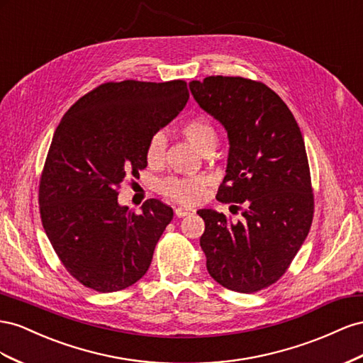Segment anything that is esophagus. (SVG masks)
I'll use <instances>...</instances> for the list:
<instances>
[{
	"instance_id": "34e87169",
	"label": "esophagus",
	"mask_w": 363,
	"mask_h": 363,
	"mask_svg": "<svg viewBox=\"0 0 363 363\" xmlns=\"http://www.w3.org/2000/svg\"><path fill=\"white\" fill-rule=\"evenodd\" d=\"M191 213H194V210L191 208V206H178V208L174 210L176 217H185V216H189Z\"/></svg>"
}]
</instances>
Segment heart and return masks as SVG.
<instances>
[{"label":"heart","instance_id":"heart-1","mask_svg":"<svg viewBox=\"0 0 363 363\" xmlns=\"http://www.w3.org/2000/svg\"><path fill=\"white\" fill-rule=\"evenodd\" d=\"M182 135L187 138L191 146L203 153L208 149H214L217 144V130L213 123L203 117H193L184 123ZM165 138L161 133H155L147 144L146 158L149 164H160L164 158ZM206 178L203 176H191V178H170L164 181L161 190L164 194L170 196L172 199L182 203H193L199 201L203 194Z\"/></svg>","mask_w":363,"mask_h":363}]
</instances>
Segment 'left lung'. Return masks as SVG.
Listing matches in <instances>:
<instances>
[{
	"label": "left lung",
	"mask_w": 363,
	"mask_h": 363,
	"mask_svg": "<svg viewBox=\"0 0 363 363\" xmlns=\"http://www.w3.org/2000/svg\"><path fill=\"white\" fill-rule=\"evenodd\" d=\"M189 86L230 144L217 201L243 203L237 222L216 210L198 211L205 222L206 269L230 291H262L286 272L313 219L301 130L286 103L258 82L210 76Z\"/></svg>",
	"instance_id": "left-lung-1"
}]
</instances>
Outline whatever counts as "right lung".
I'll list each match as a JSON object with an SVG mask.
<instances>
[{
	"mask_svg": "<svg viewBox=\"0 0 363 363\" xmlns=\"http://www.w3.org/2000/svg\"><path fill=\"white\" fill-rule=\"evenodd\" d=\"M182 80H123L88 92L60 120L39 184L40 219L67 271L109 294L147 272L173 210L149 199L135 214L118 202L126 176L147 165L150 138L189 101Z\"/></svg>",
	"mask_w": 363,
	"mask_h": 363,
	"instance_id": "add662e5",
	"label": "right lung"
}]
</instances>
